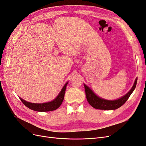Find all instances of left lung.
Returning <instances> with one entry per match:
<instances>
[{
    "label": "left lung",
    "instance_id": "obj_1",
    "mask_svg": "<svg viewBox=\"0 0 146 146\" xmlns=\"http://www.w3.org/2000/svg\"><path fill=\"white\" fill-rule=\"evenodd\" d=\"M138 78H136L135 80L133 86L131 88V90L127 92V93L123 96L121 97L118 99L114 100H106L100 98L98 96H97L94 92L91 90L90 87H88L84 83L85 86V93L86 99L89 104L92 106V107L96 109L99 110H116L118 108L121 107L125 103V102L128 100L132 92L135 90Z\"/></svg>",
    "mask_w": 146,
    "mask_h": 146
}]
</instances>
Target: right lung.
Here are the masks:
<instances>
[{"label":"right lung","mask_w":146,"mask_h":146,"mask_svg":"<svg viewBox=\"0 0 146 146\" xmlns=\"http://www.w3.org/2000/svg\"><path fill=\"white\" fill-rule=\"evenodd\" d=\"M68 83V82L65 83V85L60 91L58 95L56 97V98L50 102H48L42 104H35L29 102L25 101V100L21 98H19V99L22 102H23V103L26 106V107L31 110H34V111L41 112L54 111V110H55L58 108L61 105V104H62L64 99L66 86H67Z\"/></svg>","instance_id":"1"}]
</instances>
